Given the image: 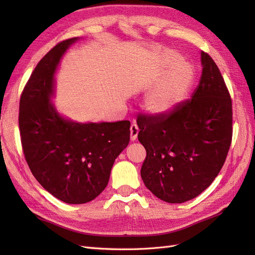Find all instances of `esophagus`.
<instances>
[{
  "instance_id": "esophagus-1",
  "label": "esophagus",
  "mask_w": 255,
  "mask_h": 255,
  "mask_svg": "<svg viewBox=\"0 0 255 255\" xmlns=\"http://www.w3.org/2000/svg\"><path fill=\"white\" fill-rule=\"evenodd\" d=\"M129 132H130V140H132V141L136 140L137 135H138V132H139V128H138L137 125H135V123H133V125L130 126Z\"/></svg>"
}]
</instances>
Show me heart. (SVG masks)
<instances>
[{
    "instance_id": "b5f03b06",
    "label": "heart",
    "mask_w": 255,
    "mask_h": 255,
    "mask_svg": "<svg viewBox=\"0 0 255 255\" xmlns=\"http://www.w3.org/2000/svg\"><path fill=\"white\" fill-rule=\"evenodd\" d=\"M160 74L164 78L154 87L145 100V107L154 115H167L179 107L189 95L194 71L175 52H168Z\"/></svg>"
}]
</instances>
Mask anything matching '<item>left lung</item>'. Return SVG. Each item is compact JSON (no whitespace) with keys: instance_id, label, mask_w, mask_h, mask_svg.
I'll return each mask as SVG.
<instances>
[{"instance_id":"8db88e82","label":"left lung","mask_w":255,"mask_h":255,"mask_svg":"<svg viewBox=\"0 0 255 255\" xmlns=\"http://www.w3.org/2000/svg\"><path fill=\"white\" fill-rule=\"evenodd\" d=\"M202 74L191 99L167 115L139 114L138 140L146 156L140 174L154 196L183 203L218 175L232 142V99L219 68L201 52Z\"/></svg>"}]
</instances>
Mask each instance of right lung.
I'll list each match as a JSON object with an SVG mask.
<instances>
[{"label": "right lung", "mask_w": 255, "mask_h": 255, "mask_svg": "<svg viewBox=\"0 0 255 255\" xmlns=\"http://www.w3.org/2000/svg\"><path fill=\"white\" fill-rule=\"evenodd\" d=\"M78 40L57 43L37 64L23 89L19 129L35 179L69 204L87 203L107 186L115 159L129 141L130 122L78 123L59 116L51 102L61 56Z\"/></svg>", "instance_id": "right-lung-1"}]
</instances>
